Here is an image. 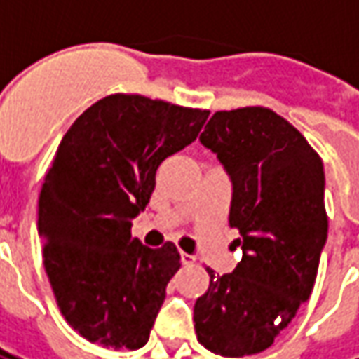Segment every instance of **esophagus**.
<instances>
[{
  "label": "esophagus",
  "mask_w": 359,
  "mask_h": 359,
  "mask_svg": "<svg viewBox=\"0 0 359 359\" xmlns=\"http://www.w3.org/2000/svg\"><path fill=\"white\" fill-rule=\"evenodd\" d=\"M196 262V257L192 254H187V252H180V264L182 265H192Z\"/></svg>",
  "instance_id": "34e87169"
}]
</instances>
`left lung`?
Here are the masks:
<instances>
[{
  "instance_id": "left-lung-1",
  "label": "left lung",
  "mask_w": 359,
  "mask_h": 359,
  "mask_svg": "<svg viewBox=\"0 0 359 359\" xmlns=\"http://www.w3.org/2000/svg\"><path fill=\"white\" fill-rule=\"evenodd\" d=\"M200 142L233 182L229 225L241 264L196 300L200 344L225 358L264 352L313 290L327 242L323 161L286 118L267 107L217 111Z\"/></svg>"
}]
</instances>
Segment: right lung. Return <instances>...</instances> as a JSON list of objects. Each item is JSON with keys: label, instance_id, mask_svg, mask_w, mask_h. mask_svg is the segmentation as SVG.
<instances>
[{"label": "right lung", "instance_id": "1", "mask_svg": "<svg viewBox=\"0 0 359 359\" xmlns=\"http://www.w3.org/2000/svg\"><path fill=\"white\" fill-rule=\"evenodd\" d=\"M210 111L138 94L95 102L67 130L38 200L43 267L67 323L90 342L138 350L149 339L177 246H142L133 219L156 171L196 140Z\"/></svg>", "mask_w": 359, "mask_h": 359}]
</instances>
